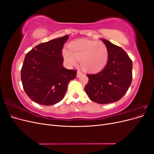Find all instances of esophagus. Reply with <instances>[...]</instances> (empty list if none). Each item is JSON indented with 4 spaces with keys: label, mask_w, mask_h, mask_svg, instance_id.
<instances>
[{
    "label": "esophagus",
    "mask_w": 154,
    "mask_h": 154,
    "mask_svg": "<svg viewBox=\"0 0 154 154\" xmlns=\"http://www.w3.org/2000/svg\"><path fill=\"white\" fill-rule=\"evenodd\" d=\"M83 74V73L80 71H78L77 72V77H80V76H82Z\"/></svg>",
    "instance_id": "esophagus-1"
}]
</instances>
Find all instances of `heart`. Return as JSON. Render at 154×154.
Wrapping results in <instances>:
<instances>
[{
	"label": "heart",
	"instance_id": "1",
	"mask_svg": "<svg viewBox=\"0 0 154 154\" xmlns=\"http://www.w3.org/2000/svg\"><path fill=\"white\" fill-rule=\"evenodd\" d=\"M69 49H63L62 55L70 66H75L78 60L85 71L96 72L103 69L108 62V48L102 42L80 40L70 44Z\"/></svg>",
	"mask_w": 154,
	"mask_h": 154
}]
</instances>
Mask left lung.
<instances>
[{
	"instance_id": "left-lung-1",
	"label": "left lung",
	"mask_w": 154,
	"mask_h": 154,
	"mask_svg": "<svg viewBox=\"0 0 154 154\" xmlns=\"http://www.w3.org/2000/svg\"><path fill=\"white\" fill-rule=\"evenodd\" d=\"M101 40L108 48V62L98 73L87 74L85 91L92 101L107 104L119 100L128 91L132 80V62L122 48Z\"/></svg>"
}]
</instances>
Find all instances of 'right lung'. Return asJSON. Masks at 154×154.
I'll return each mask as SVG.
<instances>
[{"mask_svg":"<svg viewBox=\"0 0 154 154\" xmlns=\"http://www.w3.org/2000/svg\"><path fill=\"white\" fill-rule=\"evenodd\" d=\"M68 38L66 35L40 44L26 55L21 69L22 85L37 103H57L66 94L69 82L76 77V71L62 66V48Z\"/></svg>","mask_w":154,"mask_h":154,"instance_id":"1","label":"right lung"}]
</instances>
